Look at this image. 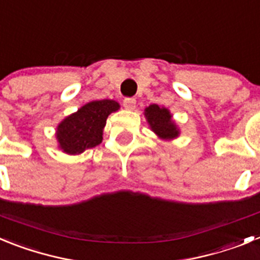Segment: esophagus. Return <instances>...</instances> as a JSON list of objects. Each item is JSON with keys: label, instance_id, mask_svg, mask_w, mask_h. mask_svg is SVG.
Returning <instances> with one entry per match:
<instances>
[{"label": "esophagus", "instance_id": "34e87169", "mask_svg": "<svg viewBox=\"0 0 260 260\" xmlns=\"http://www.w3.org/2000/svg\"><path fill=\"white\" fill-rule=\"evenodd\" d=\"M123 107L127 110L135 109V107H137V100H135L134 98H126L125 100H123Z\"/></svg>", "mask_w": 260, "mask_h": 260}]
</instances>
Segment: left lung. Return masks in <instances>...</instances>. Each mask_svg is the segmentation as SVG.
I'll return each instance as SVG.
<instances>
[{
    "mask_svg": "<svg viewBox=\"0 0 260 260\" xmlns=\"http://www.w3.org/2000/svg\"><path fill=\"white\" fill-rule=\"evenodd\" d=\"M144 116L151 130L162 141H172L180 135V130L167 108L152 104L144 109Z\"/></svg>",
    "mask_w": 260,
    "mask_h": 260,
    "instance_id": "obj_1",
    "label": "left lung"
}]
</instances>
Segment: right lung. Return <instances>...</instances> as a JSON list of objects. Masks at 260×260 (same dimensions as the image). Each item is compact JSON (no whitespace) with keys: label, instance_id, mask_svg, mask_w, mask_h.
<instances>
[{"label":"right lung","instance_id":"obj_1","mask_svg":"<svg viewBox=\"0 0 260 260\" xmlns=\"http://www.w3.org/2000/svg\"><path fill=\"white\" fill-rule=\"evenodd\" d=\"M118 109L119 104L114 100H95L84 104L57 126L58 147L69 155H79L100 144L108 116Z\"/></svg>","mask_w":260,"mask_h":260}]
</instances>
